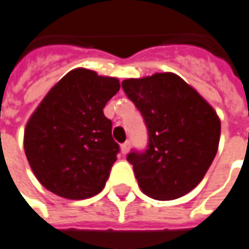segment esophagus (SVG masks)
<instances>
[{
  "label": "esophagus",
  "instance_id": "obj_1",
  "mask_svg": "<svg viewBox=\"0 0 249 249\" xmlns=\"http://www.w3.org/2000/svg\"><path fill=\"white\" fill-rule=\"evenodd\" d=\"M128 149H130V142H124V144H122L121 146V152H122V155H127V152Z\"/></svg>",
  "mask_w": 249,
  "mask_h": 249
}]
</instances>
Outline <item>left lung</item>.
<instances>
[{
  "instance_id": "8db88e82",
  "label": "left lung",
  "mask_w": 249,
  "mask_h": 249,
  "mask_svg": "<svg viewBox=\"0 0 249 249\" xmlns=\"http://www.w3.org/2000/svg\"><path fill=\"white\" fill-rule=\"evenodd\" d=\"M122 88L144 116L149 134L144 153L127 155L142 193L156 200H174L189 193L216 155L219 116L173 72L124 79Z\"/></svg>"
}]
</instances>
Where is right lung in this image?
I'll list each match as a JSON object with an SVG mask.
<instances>
[{"label": "right lung", "instance_id": "right-lung-1", "mask_svg": "<svg viewBox=\"0 0 249 249\" xmlns=\"http://www.w3.org/2000/svg\"><path fill=\"white\" fill-rule=\"evenodd\" d=\"M119 88L118 78L75 68L30 116L24 152L36 179L48 191L83 200L104 189L119 145L103 109Z\"/></svg>", "mask_w": 249, "mask_h": 249}]
</instances>
